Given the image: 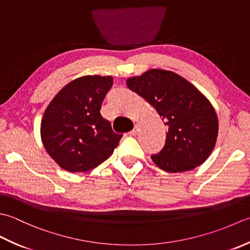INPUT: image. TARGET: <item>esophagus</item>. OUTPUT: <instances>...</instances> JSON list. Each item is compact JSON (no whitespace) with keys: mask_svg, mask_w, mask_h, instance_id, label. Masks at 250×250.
<instances>
[{"mask_svg":"<svg viewBox=\"0 0 250 250\" xmlns=\"http://www.w3.org/2000/svg\"><path fill=\"white\" fill-rule=\"evenodd\" d=\"M138 128H139V125H138V124H135V125H134V128H132V130L129 131V134L132 135V136L137 135V132H138Z\"/></svg>","mask_w":250,"mask_h":250,"instance_id":"1","label":"esophagus"}]
</instances>
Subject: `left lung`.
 <instances>
[{
    "label": "left lung",
    "instance_id": "1",
    "mask_svg": "<svg viewBox=\"0 0 250 250\" xmlns=\"http://www.w3.org/2000/svg\"><path fill=\"white\" fill-rule=\"evenodd\" d=\"M126 85L157 111L168 127L166 142L154 164L167 172H183L203 164L216 146L219 122L210 101L172 71L150 69Z\"/></svg>",
    "mask_w": 250,
    "mask_h": 250
}]
</instances>
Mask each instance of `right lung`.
I'll use <instances>...</instances> for the list:
<instances>
[{
  "label": "right lung",
  "mask_w": 250,
  "mask_h": 250,
  "mask_svg": "<svg viewBox=\"0 0 250 250\" xmlns=\"http://www.w3.org/2000/svg\"><path fill=\"white\" fill-rule=\"evenodd\" d=\"M113 85L112 76L84 75L61 88L41 122V139L49 156L70 172H86L113 153L122 138L100 114Z\"/></svg>",
  "instance_id": "obj_1"
}]
</instances>
